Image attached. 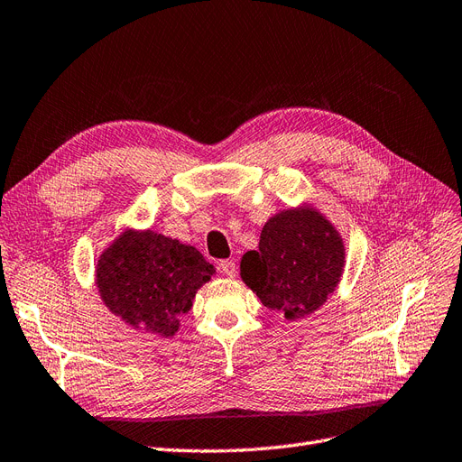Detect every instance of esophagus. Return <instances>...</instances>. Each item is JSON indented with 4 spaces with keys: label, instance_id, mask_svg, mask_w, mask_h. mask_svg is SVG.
Instances as JSON below:
<instances>
[{
    "label": "esophagus",
    "instance_id": "obj_1",
    "mask_svg": "<svg viewBox=\"0 0 462 462\" xmlns=\"http://www.w3.org/2000/svg\"><path fill=\"white\" fill-rule=\"evenodd\" d=\"M217 269H219V273L226 275V277H235V273H236L235 262H229V260L227 262H219Z\"/></svg>",
    "mask_w": 462,
    "mask_h": 462
}]
</instances>
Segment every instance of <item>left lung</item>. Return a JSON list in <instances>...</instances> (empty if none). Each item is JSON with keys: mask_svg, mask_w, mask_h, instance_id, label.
<instances>
[{"mask_svg": "<svg viewBox=\"0 0 462 462\" xmlns=\"http://www.w3.org/2000/svg\"><path fill=\"white\" fill-rule=\"evenodd\" d=\"M346 265L344 241L313 206L286 208L265 221L258 250L241 260V279L269 310L289 321L319 310Z\"/></svg>", "mask_w": 462, "mask_h": 462, "instance_id": "8db88e82", "label": "left lung"}]
</instances>
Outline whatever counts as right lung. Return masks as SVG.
<instances>
[{
  "instance_id": "add662e5",
  "label": "right lung",
  "mask_w": 462,
  "mask_h": 462,
  "mask_svg": "<svg viewBox=\"0 0 462 462\" xmlns=\"http://www.w3.org/2000/svg\"><path fill=\"white\" fill-rule=\"evenodd\" d=\"M214 273L195 246L152 229H125L101 252L95 284L108 311L125 325L168 338Z\"/></svg>"
}]
</instances>
